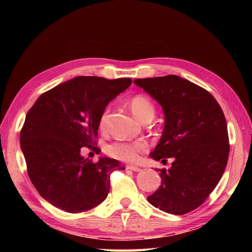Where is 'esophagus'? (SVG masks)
Here are the masks:
<instances>
[{
    "mask_svg": "<svg viewBox=\"0 0 252 252\" xmlns=\"http://www.w3.org/2000/svg\"><path fill=\"white\" fill-rule=\"evenodd\" d=\"M126 170H132V171H134V172L141 171V169H140L139 167H136V165H126Z\"/></svg>",
    "mask_w": 252,
    "mask_h": 252,
    "instance_id": "1",
    "label": "esophagus"
}]
</instances>
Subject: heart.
<instances>
[{"instance_id":"obj_1","label":"heart","mask_w":252,"mask_h":252,"mask_svg":"<svg viewBox=\"0 0 252 252\" xmlns=\"http://www.w3.org/2000/svg\"><path fill=\"white\" fill-rule=\"evenodd\" d=\"M129 106L134 114L135 118H138L140 121L146 120L147 118H153L155 116V106L143 95H135L131 97L129 101ZM109 110L106 109L103 113L101 114L99 125L101 129H104L108 120ZM148 149L147 142L142 140H136V141H117L111 143L110 146L106 147L105 152L111 158L114 159L125 161V162H133L138 159L139 153L146 151Z\"/></svg>"}]
</instances>
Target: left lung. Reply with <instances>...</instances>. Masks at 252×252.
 <instances>
[{"mask_svg":"<svg viewBox=\"0 0 252 252\" xmlns=\"http://www.w3.org/2000/svg\"><path fill=\"white\" fill-rule=\"evenodd\" d=\"M134 83L162 106L164 129L151 158L167 163L159 169L162 185L148 201L171 215L197 209L215 190L229 157L223 111L203 88L178 75L136 79Z\"/></svg>","mask_w":252,"mask_h":252,"instance_id":"8db88e82","label":"left lung"}]
</instances>
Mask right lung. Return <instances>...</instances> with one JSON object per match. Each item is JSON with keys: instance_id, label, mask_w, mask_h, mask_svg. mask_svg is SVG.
<instances>
[{"instance_id": "obj_1", "label": "right lung", "mask_w": 252, "mask_h": 252, "mask_svg": "<svg viewBox=\"0 0 252 252\" xmlns=\"http://www.w3.org/2000/svg\"><path fill=\"white\" fill-rule=\"evenodd\" d=\"M132 83L78 76L41 94L25 118L20 133L30 180L54 207L70 213L88 211L106 198L110 174L126 168L118 160L94 163L82 148L99 151L97 129L105 106Z\"/></svg>"}]
</instances>
